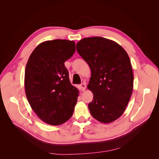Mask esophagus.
<instances>
[{"label":"esophagus","mask_w":159,"mask_h":159,"mask_svg":"<svg viewBox=\"0 0 159 159\" xmlns=\"http://www.w3.org/2000/svg\"><path fill=\"white\" fill-rule=\"evenodd\" d=\"M80 87H81V89H82V91H85V89L86 88V85L85 83H83L80 85Z\"/></svg>","instance_id":"1"}]
</instances>
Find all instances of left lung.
<instances>
[{
  "mask_svg": "<svg viewBox=\"0 0 159 159\" xmlns=\"http://www.w3.org/2000/svg\"><path fill=\"white\" fill-rule=\"evenodd\" d=\"M76 48L91 69L88 85L93 94L88 105L91 115L103 123L115 121L124 113L133 89L127 53L117 42L102 37L83 38Z\"/></svg>",
  "mask_w": 159,
  "mask_h": 159,
  "instance_id": "8db88e82",
  "label": "left lung"
}]
</instances>
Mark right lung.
Here are the masks:
<instances>
[{"mask_svg": "<svg viewBox=\"0 0 159 159\" xmlns=\"http://www.w3.org/2000/svg\"><path fill=\"white\" fill-rule=\"evenodd\" d=\"M75 51L74 41L43 42L32 52L25 69L27 99L42 121L60 125L73 115L79 91L70 83L64 62Z\"/></svg>", "mask_w": 159, "mask_h": 159, "instance_id": "obj_1", "label": "right lung"}]
</instances>
